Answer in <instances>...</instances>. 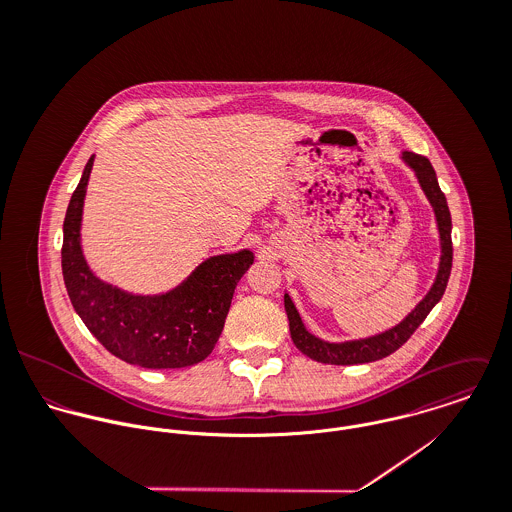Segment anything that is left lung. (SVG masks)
<instances>
[{"label":"left lung","instance_id":"8db88e82","mask_svg":"<svg viewBox=\"0 0 512 512\" xmlns=\"http://www.w3.org/2000/svg\"><path fill=\"white\" fill-rule=\"evenodd\" d=\"M400 159L414 171L426 199L430 201V205L434 209V217L438 224L439 248H441L436 280H434L430 292L424 295V299L400 323H396L394 327H390L382 333L361 337V339H349V341H325V339L313 335L305 327L290 293L286 292L284 305H286V313H288V321H290L293 345L305 357H309L317 363L343 366L365 365V363H372V361L392 355L412 337V333L428 317V313L434 309V305L438 303L447 288V280L451 274L453 248H451V215L447 209L445 195L439 189L438 177H436L432 163L424 155H418L414 151H402Z\"/></svg>","mask_w":512,"mask_h":512}]
</instances>
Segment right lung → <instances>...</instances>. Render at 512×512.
<instances>
[{
	"mask_svg": "<svg viewBox=\"0 0 512 512\" xmlns=\"http://www.w3.org/2000/svg\"><path fill=\"white\" fill-rule=\"evenodd\" d=\"M94 155L88 159L63 224V278L74 311L118 359L144 368H185L205 361L219 341L234 288L254 264L242 248L203 260L161 293H134L102 280L82 250V213Z\"/></svg>",
	"mask_w": 512,
	"mask_h": 512,
	"instance_id": "1",
	"label": "right lung"
}]
</instances>
